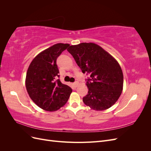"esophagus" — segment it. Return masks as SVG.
I'll use <instances>...</instances> for the list:
<instances>
[{"label":"esophagus","instance_id":"34e87169","mask_svg":"<svg viewBox=\"0 0 151 151\" xmlns=\"http://www.w3.org/2000/svg\"><path fill=\"white\" fill-rule=\"evenodd\" d=\"M78 84H79V83L77 81H76L75 83H74V86H75V87H77V86H78Z\"/></svg>","mask_w":151,"mask_h":151}]
</instances>
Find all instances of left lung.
<instances>
[{"mask_svg":"<svg viewBox=\"0 0 151 151\" xmlns=\"http://www.w3.org/2000/svg\"><path fill=\"white\" fill-rule=\"evenodd\" d=\"M84 74L88 93L83 102L91 109L102 111L111 107L120 96L123 76L119 63L110 54L93 43L71 45L67 49Z\"/></svg>","mask_w":151,"mask_h":151,"instance_id":"8db88e82","label":"left lung"}]
</instances>
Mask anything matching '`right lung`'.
I'll list each match as a JSON object with an SVG mask.
<instances>
[{"instance_id":"right-lung-1","label":"right lung","mask_w":151,"mask_h":151,"mask_svg":"<svg viewBox=\"0 0 151 151\" xmlns=\"http://www.w3.org/2000/svg\"><path fill=\"white\" fill-rule=\"evenodd\" d=\"M69 44L57 43L40 53L31 62L26 73V88L31 99L48 111L60 109L72 93L69 86L61 83L57 59Z\"/></svg>"}]
</instances>
